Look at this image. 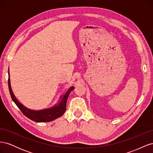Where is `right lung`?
Wrapping results in <instances>:
<instances>
[{
  "label": "right lung",
  "instance_id": "obj_1",
  "mask_svg": "<svg viewBox=\"0 0 153 153\" xmlns=\"http://www.w3.org/2000/svg\"><path fill=\"white\" fill-rule=\"evenodd\" d=\"M8 75V87L11 98L14 102H15V103L16 105L18 108L22 111V112L27 117H28L29 119H31L32 121L37 123L50 122L62 116L64 113L65 112V111L66 110V103L69 94L70 93V92L74 89V88H75L74 87H71L69 88L68 91L66 92L65 95L63 96L61 102L58 103L57 105H55L53 107L50 108L43 109L41 110H32L25 107L24 105H23L21 103H20L16 99L15 96L14 95L11 87L10 73L9 72Z\"/></svg>",
  "mask_w": 153,
  "mask_h": 153
}]
</instances>
